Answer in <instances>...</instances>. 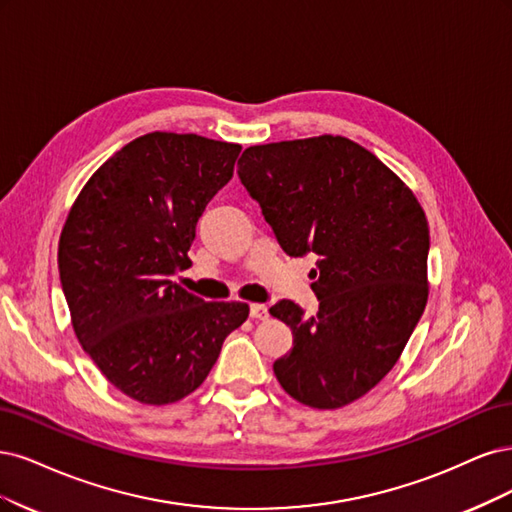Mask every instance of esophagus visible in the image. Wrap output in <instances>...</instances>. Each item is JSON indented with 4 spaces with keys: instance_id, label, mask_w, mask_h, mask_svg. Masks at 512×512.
Wrapping results in <instances>:
<instances>
[{
    "instance_id": "34e87169",
    "label": "esophagus",
    "mask_w": 512,
    "mask_h": 512,
    "mask_svg": "<svg viewBox=\"0 0 512 512\" xmlns=\"http://www.w3.org/2000/svg\"><path fill=\"white\" fill-rule=\"evenodd\" d=\"M251 317L257 319V321L268 319V317H270L268 306H266V304H251Z\"/></svg>"
}]
</instances>
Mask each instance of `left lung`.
<instances>
[{"label":"left lung","instance_id":"left-lung-1","mask_svg":"<svg viewBox=\"0 0 512 512\" xmlns=\"http://www.w3.org/2000/svg\"><path fill=\"white\" fill-rule=\"evenodd\" d=\"M238 176L291 257L319 255V312L280 300L293 349L274 374L293 400L334 410L400 359L427 304L430 227L402 180L357 142L319 136L249 146Z\"/></svg>","mask_w":512,"mask_h":512}]
</instances>
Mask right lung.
I'll return each instance as SVG.
<instances>
[{
  "mask_svg": "<svg viewBox=\"0 0 512 512\" xmlns=\"http://www.w3.org/2000/svg\"><path fill=\"white\" fill-rule=\"evenodd\" d=\"M240 151L195 134L140 136L87 180L65 219L57 261L74 334L131 400H183L249 317V304L204 302L172 280Z\"/></svg>",
  "mask_w": 512,
  "mask_h": 512,
  "instance_id": "add662e5",
  "label": "right lung"
}]
</instances>
